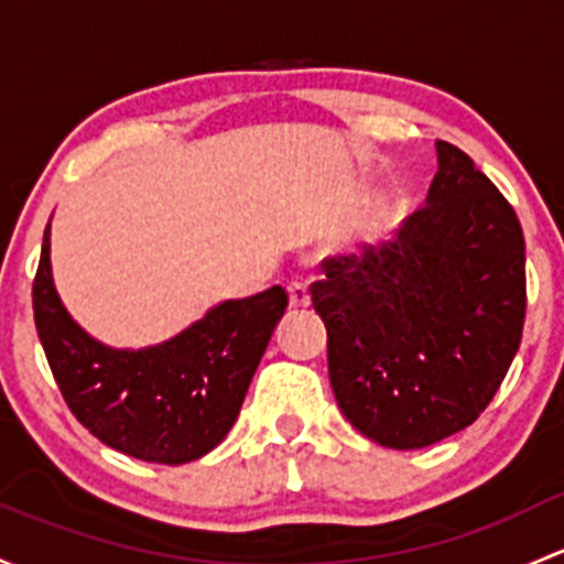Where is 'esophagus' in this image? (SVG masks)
Listing matches in <instances>:
<instances>
[{
  "instance_id": "34e87169",
  "label": "esophagus",
  "mask_w": 564,
  "mask_h": 564,
  "mask_svg": "<svg viewBox=\"0 0 564 564\" xmlns=\"http://www.w3.org/2000/svg\"><path fill=\"white\" fill-rule=\"evenodd\" d=\"M289 302H292L294 307H307V305H311V292H307L305 283H302V281L289 283Z\"/></svg>"
}]
</instances>
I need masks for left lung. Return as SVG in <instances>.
Segmentation results:
<instances>
[{"label":"left lung","mask_w":564,"mask_h":564,"mask_svg":"<svg viewBox=\"0 0 564 564\" xmlns=\"http://www.w3.org/2000/svg\"><path fill=\"white\" fill-rule=\"evenodd\" d=\"M426 205L394 240L324 259L311 286L343 416L411 452L465 430L500 389L524 327V235L495 183L435 142Z\"/></svg>","instance_id":"1"}]
</instances>
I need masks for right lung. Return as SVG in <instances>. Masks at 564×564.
<instances>
[{
    "mask_svg": "<svg viewBox=\"0 0 564 564\" xmlns=\"http://www.w3.org/2000/svg\"><path fill=\"white\" fill-rule=\"evenodd\" d=\"M32 305L47 365L75 419L116 452L186 465L232 430L289 297L272 286L218 302L156 346H105L69 316L53 286L47 221Z\"/></svg>",
    "mask_w": 564,
    "mask_h": 564,
    "instance_id": "1",
    "label": "right lung"
}]
</instances>
